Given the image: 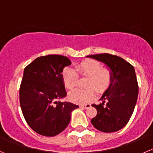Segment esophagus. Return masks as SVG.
I'll use <instances>...</instances> for the list:
<instances>
[{"instance_id": "esophagus-1", "label": "esophagus", "mask_w": 153, "mask_h": 153, "mask_svg": "<svg viewBox=\"0 0 153 153\" xmlns=\"http://www.w3.org/2000/svg\"><path fill=\"white\" fill-rule=\"evenodd\" d=\"M79 107H81V108L82 109H87V108H89L90 107H91V104H81Z\"/></svg>"}]
</instances>
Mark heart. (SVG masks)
Returning <instances> with one entry per match:
<instances>
[{"mask_svg": "<svg viewBox=\"0 0 153 153\" xmlns=\"http://www.w3.org/2000/svg\"><path fill=\"white\" fill-rule=\"evenodd\" d=\"M88 76L87 87H94L98 91H104L110 86L112 82V72L110 70L103 69L102 65L95 60H86L75 68H67L63 74V82L67 88L73 89L76 85L78 74ZM95 97L93 88L73 90L68 93V98L75 104H86Z\"/></svg>", "mask_w": 153, "mask_h": 153, "instance_id": "heart-1", "label": "heart"}]
</instances>
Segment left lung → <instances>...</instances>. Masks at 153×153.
Returning a JSON list of instances; mask_svg holds the SVG:
<instances>
[{"label": "left lung", "instance_id": "left-lung-1", "mask_svg": "<svg viewBox=\"0 0 153 153\" xmlns=\"http://www.w3.org/2000/svg\"><path fill=\"white\" fill-rule=\"evenodd\" d=\"M86 57L102 62L113 76L111 84L100 98L102 103L92 104L97 113L91 120V124L105 133L117 131L128 123L137 100L138 84L134 68L122 58L108 53Z\"/></svg>", "mask_w": 153, "mask_h": 153}]
</instances>
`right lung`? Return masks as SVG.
Masks as SVG:
<instances>
[{"instance_id": "right-lung-1", "label": "right lung", "mask_w": 153, "mask_h": 153, "mask_svg": "<svg viewBox=\"0 0 153 153\" xmlns=\"http://www.w3.org/2000/svg\"><path fill=\"white\" fill-rule=\"evenodd\" d=\"M70 65L66 56L48 55L34 59L25 68L20 106L25 121L39 134H60L69 124L71 112L79 108L72 103L58 101L67 95L62 72Z\"/></svg>"}]
</instances>
